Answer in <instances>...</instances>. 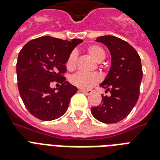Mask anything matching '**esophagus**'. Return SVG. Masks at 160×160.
<instances>
[{"label": "esophagus", "mask_w": 160, "mask_h": 160, "mask_svg": "<svg viewBox=\"0 0 160 160\" xmlns=\"http://www.w3.org/2000/svg\"><path fill=\"white\" fill-rule=\"evenodd\" d=\"M79 91L81 93H84V94L86 95H90V94H91V93H92V90H83V89H80V90H79Z\"/></svg>", "instance_id": "esophagus-1"}]
</instances>
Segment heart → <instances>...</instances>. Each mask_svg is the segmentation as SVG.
I'll return each instance as SVG.
<instances>
[{"instance_id":"heart-1","label":"heart","mask_w":160,"mask_h":160,"mask_svg":"<svg viewBox=\"0 0 160 160\" xmlns=\"http://www.w3.org/2000/svg\"><path fill=\"white\" fill-rule=\"evenodd\" d=\"M87 52L95 59V61L101 62L105 57V51L102 47L98 45H91L87 47ZM77 54L75 51H72L69 55L66 60V68L69 70H74L76 66ZM100 81V76L97 73H76L70 78V82L78 88L86 90L93 87L94 85Z\"/></svg>"}]
</instances>
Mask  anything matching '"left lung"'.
Wrapping results in <instances>:
<instances>
[{
    "instance_id": "obj_1",
    "label": "left lung",
    "mask_w": 160,
    "mask_h": 160,
    "mask_svg": "<svg viewBox=\"0 0 160 160\" xmlns=\"http://www.w3.org/2000/svg\"><path fill=\"white\" fill-rule=\"evenodd\" d=\"M109 49L111 65L108 75L100 86L109 96H102L100 105L91 108V114L105 124L124 119L136 105L143 77L141 60L139 54L128 42L113 36L97 37Z\"/></svg>"
}]
</instances>
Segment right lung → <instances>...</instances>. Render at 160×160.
I'll return each instance as SVG.
<instances>
[{
    "label": "right lung",
    "mask_w": 160,
    "mask_h": 160,
    "mask_svg": "<svg viewBox=\"0 0 160 160\" xmlns=\"http://www.w3.org/2000/svg\"><path fill=\"white\" fill-rule=\"evenodd\" d=\"M51 36L29 41L18 55L16 73L18 90L26 109L37 119L50 121L65 114L77 88L65 80V63L72 51L82 42ZM59 88L52 89L51 82Z\"/></svg>",
    "instance_id": "add662e5"
}]
</instances>
